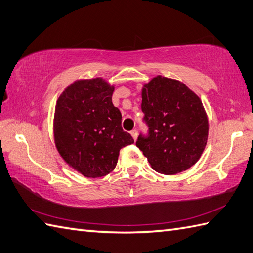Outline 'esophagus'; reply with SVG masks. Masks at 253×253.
Wrapping results in <instances>:
<instances>
[{
    "label": "esophagus",
    "mask_w": 253,
    "mask_h": 253,
    "mask_svg": "<svg viewBox=\"0 0 253 253\" xmlns=\"http://www.w3.org/2000/svg\"><path fill=\"white\" fill-rule=\"evenodd\" d=\"M131 135H132L134 141H136V138H137V131H136V130L131 131Z\"/></svg>",
    "instance_id": "obj_1"
}]
</instances>
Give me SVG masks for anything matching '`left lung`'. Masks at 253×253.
Here are the masks:
<instances>
[{
    "instance_id": "left-lung-1",
    "label": "left lung",
    "mask_w": 253,
    "mask_h": 253,
    "mask_svg": "<svg viewBox=\"0 0 253 253\" xmlns=\"http://www.w3.org/2000/svg\"><path fill=\"white\" fill-rule=\"evenodd\" d=\"M149 136L137 147L157 172L171 175L193 167L206 148L209 120L199 96L181 81L156 76L142 87Z\"/></svg>"
}]
</instances>
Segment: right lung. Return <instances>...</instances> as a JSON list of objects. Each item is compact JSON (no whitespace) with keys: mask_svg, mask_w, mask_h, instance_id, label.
Wrapping results in <instances>:
<instances>
[{"mask_svg":"<svg viewBox=\"0 0 253 253\" xmlns=\"http://www.w3.org/2000/svg\"><path fill=\"white\" fill-rule=\"evenodd\" d=\"M115 85L97 77L72 82L56 102L55 147L72 170L86 177L107 175L122 147L134 143L122 130L121 112L112 105Z\"/></svg>","mask_w":253,"mask_h":253,"instance_id":"obj_1","label":"right lung"}]
</instances>
